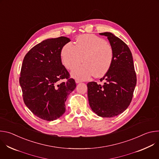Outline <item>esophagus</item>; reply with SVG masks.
Masks as SVG:
<instances>
[{
  "mask_svg": "<svg viewBox=\"0 0 159 159\" xmlns=\"http://www.w3.org/2000/svg\"><path fill=\"white\" fill-rule=\"evenodd\" d=\"M75 82H76V84H79V83H80L81 81L80 80H79V79H76L75 80Z\"/></svg>",
  "mask_w": 159,
  "mask_h": 159,
  "instance_id": "obj_1",
  "label": "esophagus"
}]
</instances>
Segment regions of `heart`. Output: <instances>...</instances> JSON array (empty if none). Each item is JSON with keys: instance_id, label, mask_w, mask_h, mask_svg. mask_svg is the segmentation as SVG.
Wrapping results in <instances>:
<instances>
[{"instance_id": "b5f03b06", "label": "heart", "mask_w": 159, "mask_h": 159, "mask_svg": "<svg viewBox=\"0 0 159 159\" xmlns=\"http://www.w3.org/2000/svg\"><path fill=\"white\" fill-rule=\"evenodd\" d=\"M61 61L68 70H72L83 61L84 64L72 72L74 78L85 80L93 75L101 77L112 65L114 52L111 45L94 34L79 36L75 45L69 42L61 50Z\"/></svg>"}]
</instances>
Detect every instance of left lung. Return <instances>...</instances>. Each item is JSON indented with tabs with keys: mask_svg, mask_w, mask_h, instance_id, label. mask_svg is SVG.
<instances>
[{
	"mask_svg": "<svg viewBox=\"0 0 159 159\" xmlns=\"http://www.w3.org/2000/svg\"><path fill=\"white\" fill-rule=\"evenodd\" d=\"M106 36L114 52L112 65L100 79L104 85L95 82L87 84V95L90 108L99 116L112 118L121 114L129 106L137 84L133 57L127 44L111 33Z\"/></svg>",
	"mask_w": 159,
	"mask_h": 159,
	"instance_id": "8db88e82",
	"label": "left lung"
}]
</instances>
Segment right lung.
Here are the masks:
<instances>
[{"instance_id": "right-lung-1", "label": "right lung", "mask_w": 159, "mask_h": 159, "mask_svg": "<svg viewBox=\"0 0 159 159\" xmlns=\"http://www.w3.org/2000/svg\"><path fill=\"white\" fill-rule=\"evenodd\" d=\"M69 41L64 36L45 39L33 47L22 61L19 84L25 104L42 120L61 116L68 96L76 87L60 58L61 48ZM64 78L67 80L60 83Z\"/></svg>"}]
</instances>
